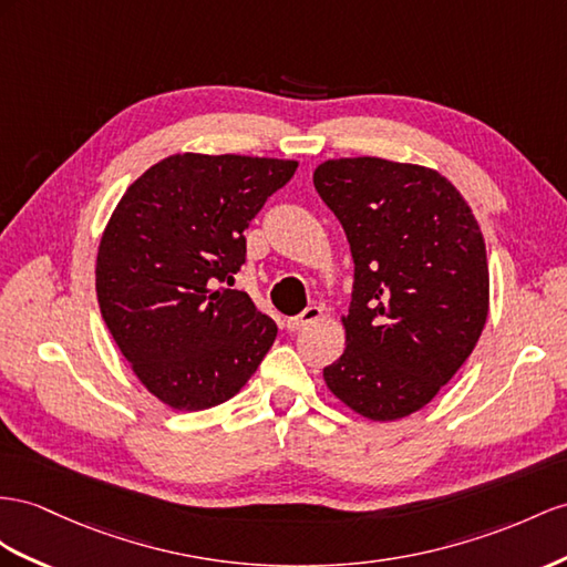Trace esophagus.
<instances>
[{"instance_id": "1", "label": "esophagus", "mask_w": 567, "mask_h": 567, "mask_svg": "<svg viewBox=\"0 0 567 567\" xmlns=\"http://www.w3.org/2000/svg\"><path fill=\"white\" fill-rule=\"evenodd\" d=\"M321 316H323V309L316 307V303H311V307L303 309L299 316L287 318V328H289V330H299V328H303V326H309V323L318 321V318H321Z\"/></svg>"}]
</instances>
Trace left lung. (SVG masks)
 <instances>
[{
    "label": "left lung",
    "mask_w": 567,
    "mask_h": 567,
    "mask_svg": "<svg viewBox=\"0 0 567 567\" xmlns=\"http://www.w3.org/2000/svg\"><path fill=\"white\" fill-rule=\"evenodd\" d=\"M313 186L354 260L347 347L330 393L373 422L429 404L467 361L488 316L482 229L435 169L383 157L328 159Z\"/></svg>",
    "instance_id": "left-lung-1"
}]
</instances>
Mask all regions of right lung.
Masks as SVG:
<instances>
[{
  "label": "right lung",
  "mask_w": 567,
  "mask_h": 567,
  "mask_svg": "<svg viewBox=\"0 0 567 567\" xmlns=\"http://www.w3.org/2000/svg\"><path fill=\"white\" fill-rule=\"evenodd\" d=\"M295 159L177 153L126 188L100 239V313L138 381L172 410L237 395L278 336L230 287L249 223Z\"/></svg>",
  "instance_id": "obj_1"
}]
</instances>
